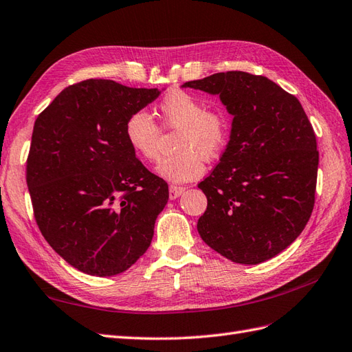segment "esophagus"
<instances>
[{
    "instance_id": "obj_1",
    "label": "esophagus",
    "mask_w": 352,
    "mask_h": 352,
    "mask_svg": "<svg viewBox=\"0 0 352 352\" xmlns=\"http://www.w3.org/2000/svg\"><path fill=\"white\" fill-rule=\"evenodd\" d=\"M186 192V187H179V186H169V199L175 200L177 197L182 196Z\"/></svg>"
}]
</instances>
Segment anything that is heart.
Instances as JSON below:
<instances>
[{"instance_id":"heart-1","label":"heart","mask_w":352,"mask_h":352,"mask_svg":"<svg viewBox=\"0 0 352 352\" xmlns=\"http://www.w3.org/2000/svg\"><path fill=\"white\" fill-rule=\"evenodd\" d=\"M164 122L179 129L174 156L164 159L157 174L173 183H187L205 173V159H217L228 143L230 120L219 109H205L199 97L186 91L168 93L159 104ZM125 138L133 152L147 162L159 159V128L144 110L129 115L125 122Z\"/></svg>"}]
</instances>
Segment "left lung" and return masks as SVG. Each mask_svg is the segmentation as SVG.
<instances>
[{
    "label": "left lung",
    "instance_id": "left-lung-1",
    "mask_svg": "<svg viewBox=\"0 0 352 352\" xmlns=\"http://www.w3.org/2000/svg\"><path fill=\"white\" fill-rule=\"evenodd\" d=\"M182 87L219 96L233 116L219 164L197 186L208 197L197 232L233 263H264L295 242L313 212L314 129L299 100L265 76L232 70Z\"/></svg>",
    "mask_w": 352,
    "mask_h": 352
}]
</instances>
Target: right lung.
Masks as SVG:
<instances>
[{"label": "right lung", "mask_w": 352, "mask_h": 352, "mask_svg": "<svg viewBox=\"0 0 352 352\" xmlns=\"http://www.w3.org/2000/svg\"><path fill=\"white\" fill-rule=\"evenodd\" d=\"M159 94L87 79L65 88L35 120L26 182L36 224L85 274L124 273L152 243L168 184L135 157L125 122Z\"/></svg>", "instance_id": "add662e5"}]
</instances>
